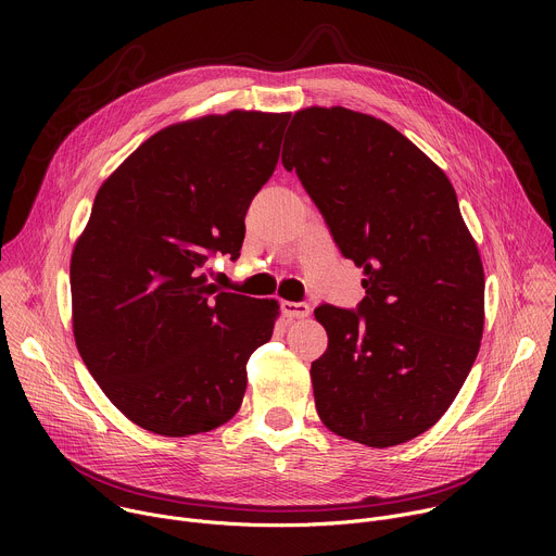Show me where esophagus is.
<instances>
[{"label": "esophagus", "instance_id": "obj_1", "mask_svg": "<svg viewBox=\"0 0 556 556\" xmlns=\"http://www.w3.org/2000/svg\"><path fill=\"white\" fill-rule=\"evenodd\" d=\"M281 312L290 319H303L309 314V305L305 301H281Z\"/></svg>", "mask_w": 556, "mask_h": 556}]
</instances>
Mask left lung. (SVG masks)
I'll return each mask as SVG.
<instances>
[{
  "label": "left lung",
  "mask_w": 556,
  "mask_h": 556,
  "mask_svg": "<svg viewBox=\"0 0 556 556\" xmlns=\"http://www.w3.org/2000/svg\"><path fill=\"white\" fill-rule=\"evenodd\" d=\"M281 163L363 268L356 309L321 303L314 405L341 438L384 448L455 401L484 330V268L444 172L399 129L345 108L292 116Z\"/></svg>",
  "instance_id": "1"
}]
</instances>
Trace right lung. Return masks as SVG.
I'll use <instances>...</instances> for the list:
<instances>
[{
  "label": "right lung",
  "instance_id": "right-lung-1",
  "mask_svg": "<svg viewBox=\"0 0 556 556\" xmlns=\"http://www.w3.org/2000/svg\"><path fill=\"white\" fill-rule=\"evenodd\" d=\"M288 121L235 110L172 125L97 193L70 264L74 341L108 399L151 433L228 422L251 354L273 337L277 301L224 292L204 266L240 257Z\"/></svg>",
  "mask_w": 556,
  "mask_h": 556
}]
</instances>
